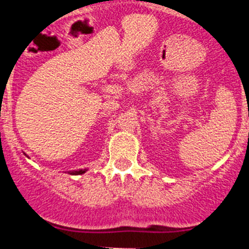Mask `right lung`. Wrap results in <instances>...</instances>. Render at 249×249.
Returning <instances> with one entry per match:
<instances>
[{
  "label": "right lung",
  "instance_id": "obj_1",
  "mask_svg": "<svg viewBox=\"0 0 249 249\" xmlns=\"http://www.w3.org/2000/svg\"><path fill=\"white\" fill-rule=\"evenodd\" d=\"M86 172V169H80V171H71V175H82V173Z\"/></svg>",
  "mask_w": 249,
  "mask_h": 249
}]
</instances>
